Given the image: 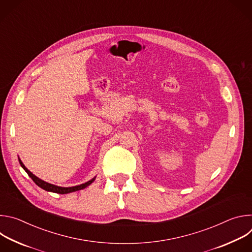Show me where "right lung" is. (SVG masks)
Segmentation results:
<instances>
[{"instance_id": "add662e5", "label": "right lung", "mask_w": 252, "mask_h": 252, "mask_svg": "<svg viewBox=\"0 0 252 252\" xmlns=\"http://www.w3.org/2000/svg\"><path fill=\"white\" fill-rule=\"evenodd\" d=\"M19 161H20V164L21 166L26 170V172L29 174V176L32 179L33 183L37 185L38 187H40L41 189L47 190V191H52V192H56V193H60V194H64V193H69V192H73V191H77V190H81V189H86L88 186H90L94 181V178L91 179L90 182L86 183V184H83L81 186H77V187H71V188H62V187H57V186H54V185H51V184H48L44 181H42V179H40L39 177H37L35 175H33L25 165L24 163L22 162V160L19 158Z\"/></svg>"}]
</instances>
